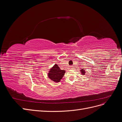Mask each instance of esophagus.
Segmentation results:
<instances>
[{
	"label": "esophagus",
	"instance_id": "34e87169",
	"mask_svg": "<svg viewBox=\"0 0 122 122\" xmlns=\"http://www.w3.org/2000/svg\"><path fill=\"white\" fill-rule=\"evenodd\" d=\"M70 68L71 69H73V66H70Z\"/></svg>",
	"mask_w": 122,
	"mask_h": 122
}]
</instances>
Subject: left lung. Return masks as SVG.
<instances>
[{
    "instance_id": "left-lung-1",
    "label": "left lung",
    "mask_w": 122,
    "mask_h": 122,
    "mask_svg": "<svg viewBox=\"0 0 122 122\" xmlns=\"http://www.w3.org/2000/svg\"><path fill=\"white\" fill-rule=\"evenodd\" d=\"M80 71L81 72V73H82V75H84L85 74V71H84V69H81L80 70Z\"/></svg>"
}]
</instances>
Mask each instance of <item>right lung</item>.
Listing matches in <instances>:
<instances>
[{
  "label": "right lung",
  "mask_w": 122,
  "mask_h": 122,
  "mask_svg": "<svg viewBox=\"0 0 122 122\" xmlns=\"http://www.w3.org/2000/svg\"><path fill=\"white\" fill-rule=\"evenodd\" d=\"M65 73V71L61 70L57 64L50 69L48 73L49 77L55 82H59Z\"/></svg>",
  "instance_id": "1"
}]
</instances>
